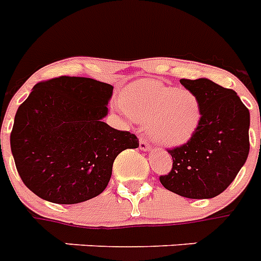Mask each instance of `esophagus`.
<instances>
[{"mask_svg":"<svg viewBox=\"0 0 261 261\" xmlns=\"http://www.w3.org/2000/svg\"><path fill=\"white\" fill-rule=\"evenodd\" d=\"M139 147H141V150H149L150 149V143L146 141L145 138L141 137V138H139Z\"/></svg>","mask_w":261,"mask_h":261,"instance_id":"1","label":"esophagus"}]
</instances>
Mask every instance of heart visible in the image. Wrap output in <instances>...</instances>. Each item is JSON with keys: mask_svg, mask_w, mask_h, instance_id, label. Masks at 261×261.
<instances>
[{"mask_svg": "<svg viewBox=\"0 0 261 261\" xmlns=\"http://www.w3.org/2000/svg\"><path fill=\"white\" fill-rule=\"evenodd\" d=\"M126 112L139 123L147 124L154 141L162 145H181L189 141L201 119L197 96L156 80H141L122 97Z\"/></svg>", "mask_w": 261, "mask_h": 261, "instance_id": "b5f03b06", "label": "heart"}]
</instances>
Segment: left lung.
Returning a JSON list of instances; mask_svg holds the SVG:
<instances>
[{"label": "left lung", "instance_id": "8db88e82", "mask_svg": "<svg viewBox=\"0 0 261 261\" xmlns=\"http://www.w3.org/2000/svg\"><path fill=\"white\" fill-rule=\"evenodd\" d=\"M179 83L200 101L201 119L189 141L167 150L173 167L160 181L186 198H213L232 184L247 161L249 111L233 90L212 80Z\"/></svg>", "mask_w": 261, "mask_h": 261}]
</instances>
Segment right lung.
<instances>
[{
  "instance_id": "1",
  "label": "right lung",
  "mask_w": 261,
  "mask_h": 261,
  "mask_svg": "<svg viewBox=\"0 0 261 261\" xmlns=\"http://www.w3.org/2000/svg\"><path fill=\"white\" fill-rule=\"evenodd\" d=\"M114 87L90 77L59 76L33 87L10 133L14 164L28 189L55 204L99 196L119 152L137 149L130 131L101 122Z\"/></svg>"
}]
</instances>
